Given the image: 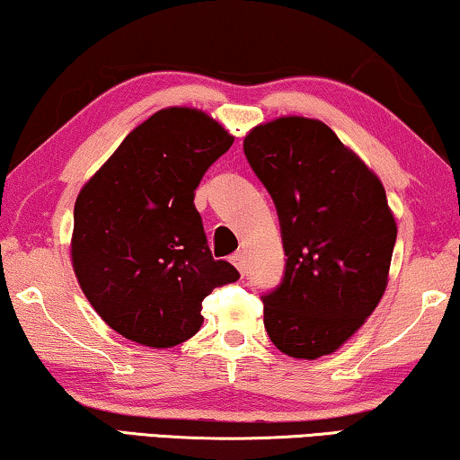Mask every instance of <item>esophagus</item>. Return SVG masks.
Masks as SVG:
<instances>
[{
  "mask_svg": "<svg viewBox=\"0 0 460 460\" xmlns=\"http://www.w3.org/2000/svg\"><path fill=\"white\" fill-rule=\"evenodd\" d=\"M243 258H245L243 250H237L235 254H231V258H229V261L237 267L239 273H243V269H245V261H243Z\"/></svg>",
  "mask_w": 460,
  "mask_h": 460,
  "instance_id": "1",
  "label": "esophagus"
}]
</instances>
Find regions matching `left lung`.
<instances>
[{"mask_svg":"<svg viewBox=\"0 0 460 460\" xmlns=\"http://www.w3.org/2000/svg\"><path fill=\"white\" fill-rule=\"evenodd\" d=\"M243 154L273 198L288 256L262 296L264 327L288 357H325L385 292L398 231L384 185L325 122L304 116L252 128Z\"/></svg>","mask_w":460,"mask_h":460,"instance_id":"obj_1","label":"left lung"}]
</instances>
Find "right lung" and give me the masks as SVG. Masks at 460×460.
<instances>
[{
	"label": "right lung",
	"instance_id": "right-lung-1",
	"mask_svg": "<svg viewBox=\"0 0 460 460\" xmlns=\"http://www.w3.org/2000/svg\"><path fill=\"white\" fill-rule=\"evenodd\" d=\"M233 137L208 114L166 108L127 135L75 204L73 267L103 321L171 348L202 327V300L239 279L215 261L193 198Z\"/></svg>",
	"mask_w": 460,
	"mask_h": 460
}]
</instances>
